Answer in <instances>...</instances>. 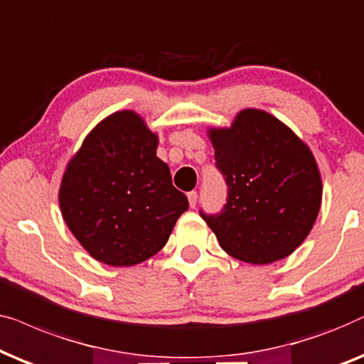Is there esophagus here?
<instances>
[{"mask_svg":"<svg viewBox=\"0 0 364 364\" xmlns=\"http://www.w3.org/2000/svg\"><path fill=\"white\" fill-rule=\"evenodd\" d=\"M196 201H198V193L196 191L188 193V203H190L191 208L196 206Z\"/></svg>","mask_w":364,"mask_h":364,"instance_id":"34e87169","label":"esophagus"}]
</instances>
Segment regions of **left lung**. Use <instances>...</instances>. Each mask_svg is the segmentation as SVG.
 <instances>
[{
    "label": "left lung",
    "mask_w": 364,
    "mask_h": 364,
    "mask_svg": "<svg viewBox=\"0 0 364 364\" xmlns=\"http://www.w3.org/2000/svg\"><path fill=\"white\" fill-rule=\"evenodd\" d=\"M206 133L226 179L228 203L216 216L201 213L203 220L232 258L251 264L287 258L306 240L321 208L313 151L283 121L256 108Z\"/></svg>",
    "instance_id": "obj_1"
}]
</instances>
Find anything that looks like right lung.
<instances>
[{"mask_svg":"<svg viewBox=\"0 0 364 364\" xmlns=\"http://www.w3.org/2000/svg\"><path fill=\"white\" fill-rule=\"evenodd\" d=\"M158 134L136 111H116L86 134L63 173L58 201L91 258L134 266L163 250L188 198L156 156Z\"/></svg>","mask_w":364,"mask_h":364,"instance_id":"add662e5","label":"right lung"}]
</instances>
